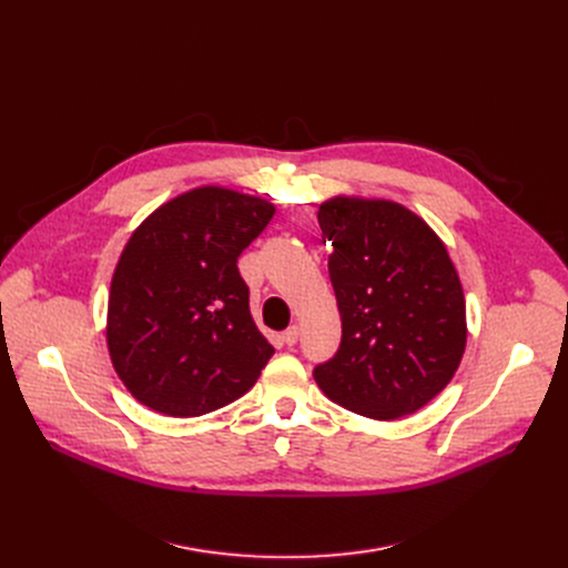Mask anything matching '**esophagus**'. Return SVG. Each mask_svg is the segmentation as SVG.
<instances>
[{
  "mask_svg": "<svg viewBox=\"0 0 568 568\" xmlns=\"http://www.w3.org/2000/svg\"><path fill=\"white\" fill-rule=\"evenodd\" d=\"M281 338H283V343H285V345H290V347H292L296 341H300V326H290V329H285V332H283V336H281Z\"/></svg>",
  "mask_w": 568,
  "mask_h": 568,
  "instance_id": "obj_1",
  "label": "esophagus"
}]
</instances>
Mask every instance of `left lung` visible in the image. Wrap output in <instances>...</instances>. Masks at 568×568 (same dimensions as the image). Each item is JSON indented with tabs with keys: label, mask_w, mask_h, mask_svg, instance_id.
Wrapping results in <instances>:
<instances>
[{
	"label": "left lung",
	"mask_w": 568,
	"mask_h": 568,
	"mask_svg": "<svg viewBox=\"0 0 568 568\" xmlns=\"http://www.w3.org/2000/svg\"><path fill=\"white\" fill-rule=\"evenodd\" d=\"M317 221L334 246L343 322L334 359L313 371L317 386L377 422L422 409L452 382L467 343L465 294L444 242L392 200L336 195Z\"/></svg>",
	"instance_id": "8db88e82"
}]
</instances>
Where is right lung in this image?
I'll list each match as a JSON object with an SVG mask.
<instances>
[{
    "mask_svg": "<svg viewBox=\"0 0 568 568\" xmlns=\"http://www.w3.org/2000/svg\"><path fill=\"white\" fill-rule=\"evenodd\" d=\"M276 206L223 186L161 204L131 234L112 274L105 341L135 400L189 419L242 398L272 359L236 257Z\"/></svg>",
    "mask_w": 568,
    "mask_h": 568,
    "instance_id": "1",
    "label": "right lung"
}]
</instances>
